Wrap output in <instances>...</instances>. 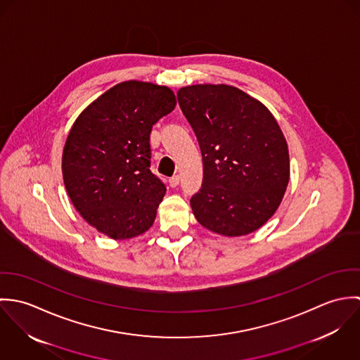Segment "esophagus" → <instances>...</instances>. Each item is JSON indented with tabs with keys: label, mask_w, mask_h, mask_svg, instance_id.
I'll use <instances>...</instances> for the list:
<instances>
[{
	"label": "esophagus",
	"mask_w": 360,
	"mask_h": 360,
	"mask_svg": "<svg viewBox=\"0 0 360 360\" xmlns=\"http://www.w3.org/2000/svg\"><path fill=\"white\" fill-rule=\"evenodd\" d=\"M179 183H180V177L176 174V176H173V177H170L169 179V184H170V187H177L179 186Z\"/></svg>",
	"instance_id": "34e87169"
}]
</instances>
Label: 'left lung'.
<instances>
[{"mask_svg":"<svg viewBox=\"0 0 360 360\" xmlns=\"http://www.w3.org/2000/svg\"><path fill=\"white\" fill-rule=\"evenodd\" d=\"M202 153V187L190 202L210 231L237 237L263 226L280 205L288 180L287 141L269 109L226 84L177 93Z\"/></svg>","mask_w":360,"mask_h":360,"instance_id":"1","label":"left lung"}]
</instances>
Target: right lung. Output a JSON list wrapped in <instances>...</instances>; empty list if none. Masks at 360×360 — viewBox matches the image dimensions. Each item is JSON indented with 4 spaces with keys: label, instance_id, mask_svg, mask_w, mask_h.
Listing matches in <instances>:
<instances>
[{
    "label": "right lung",
    "instance_id": "add662e5",
    "mask_svg": "<svg viewBox=\"0 0 360 360\" xmlns=\"http://www.w3.org/2000/svg\"><path fill=\"white\" fill-rule=\"evenodd\" d=\"M176 106L165 86L124 82L90 103L62 155L66 191L83 219L113 240L147 231L166 187L151 167L150 134Z\"/></svg>",
    "mask_w": 360,
    "mask_h": 360
}]
</instances>
